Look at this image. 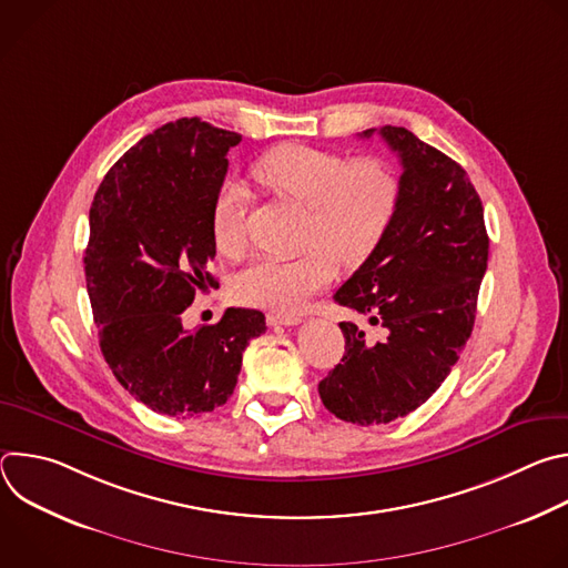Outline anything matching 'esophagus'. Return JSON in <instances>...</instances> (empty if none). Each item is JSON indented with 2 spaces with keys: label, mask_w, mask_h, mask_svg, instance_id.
Here are the masks:
<instances>
[{
  "label": "esophagus",
  "mask_w": 568,
  "mask_h": 568,
  "mask_svg": "<svg viewBox=\"0 0 568 568\" xmlns=\"http://www.w3.org/2000/svg\"><path fill=\"white\" fill-rule=\"evenodd\" d=\"M267 323H270V326H296V323H301V316L298 314L270 312L267 314Z\"/></svg>",
  "instance_id": "34e87169"
}]
</instances>
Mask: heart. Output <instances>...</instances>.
I'll list each match as a JSON object with an SVG mask.
<instances>
[{
  "mask_svg": "<svg viewBox=\"0 0 568 568\" xmlns=\"http://www.w3.org/2000/svg\"><path fill=\"white\" fill-rule=\"evenodd\" d=\"M254 178L274 197L307 209L296 256H261L233 281L237 301L278 312L298 310L326 287L337 263L359 267L384 240L399 202V180L382 159L285 143L254 164ZM250 193L224 182L211 204V237L220 256L237 258L247 247Z\"/></svg>",
  "mask_w": 568,
  "mask_h": 568,
  "instance_id": "b5f03b06",
  "label": "heart"
}]
</instances>
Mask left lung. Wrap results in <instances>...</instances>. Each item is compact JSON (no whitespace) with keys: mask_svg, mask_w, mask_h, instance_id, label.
<instances>
[{"mask_svg":"<svg viewBox=\"0 0 568 568\" xmlns=\"http://www.w3.org/2000/svg\"><path fill=\"white\" fill-rule=\"evenodd\" d=\"M379 136L402 161L397 211L375 254L335 294L379 339L339 323L346 353L318 382L326 409L364 427L416 412L449 375L474 328L490 250L480 197L456 161L407 128L384 125Z\"/></svg>","mask_w":568,"mask_h":568,"instance_id":"obj_1","label":"left lung"}]
</instances>
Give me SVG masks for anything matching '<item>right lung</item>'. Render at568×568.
<instances>
[{"mask_svg":"<svg viewBox=\"0 0 568 568\" xmlns=\"http://www.w3.org/2000/svg\"><path fill=\"white\" fill-rule=\"evenodd\" d=\"M240 134L200 119L161 125L132 145L90 209L85 278L105 362L145 407L197 418L231 397L242 353L267 331L258 310L226 307L186 331L182 312L213 287L211 204Z\"/></svg>","mask_w":568,"mask_h":568,"instance_id":"1","label":"right lung"}]
</instances>
